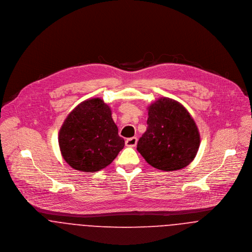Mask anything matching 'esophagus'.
<instances>
[{
    "label": "esophagus",
    "mask_w": 252,
    "mask_h": 252,
    "mask_svg": "<svg viewBox=\"0 0 252 252\" xmlns=\"http://www.w3.org/2000/svg\"><path fill=\"white\" fill-rule=\"evenodd\" d=\"M136 144H137V138L136 137H131V138L126 140V145L127 147H135Z\"/></svg>",
    "instance_id": "34e87169"
}]
</instances>
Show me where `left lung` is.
Returning <instances> with one entry per match:
<instances>
[{
    "instance_id": "8db88e82",
    "label": "left lung",
    "mask_w": 252,
    "mask_h": 252,
    "mask_svg": "<svg viewBox=\"0 0 252 252\" xmlns=\"http://www.w3.org/2000/svg\"><path fill=\"white\" fill-rule=\"evenodd\" d=\"M147 130L137 151L153 167L175 171L188 166L195 158L200 134L194 120L178 101L161 97L148 107Z\"/></svg>"
}]
</instances>
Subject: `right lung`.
<instances>
[{
	"mask_svg": "<svg viewBox=\"0 0 252 252\" xmlns=\"http://www.w3.org/2000/svg\"><path fill=\"white\" fill-rule=\"evenodd\" d=\"M110 107L95 97L78 104L59 132L61 154L78 171L96 172L108 166L125 146L119 136Z\"/></svg>",
	"mask_w": 252,
	"mask_h": 252,
	"instance_id": "add662e5",
	"label": "right lung"
}]
</instances>
